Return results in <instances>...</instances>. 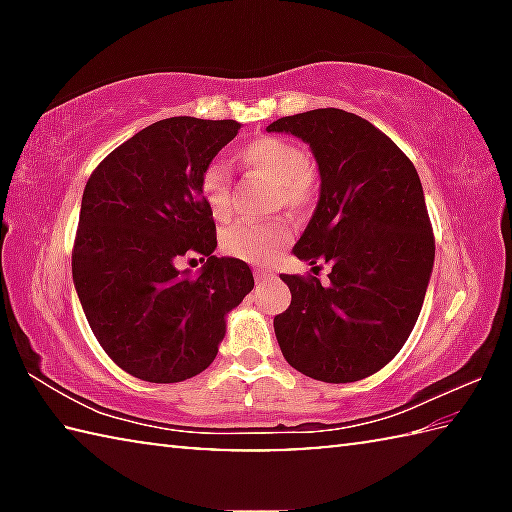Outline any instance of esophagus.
<instances>
[{"label": "esophagus", "instance_id": "esophagus-1", "mask_svg": "<svg viewBox=\"0 0 512 512\" xmlns=\"http://www.w3.org/2000/svg\"><path fill=\"white\" fill-rule=\"evenodd\" d=\"M271 277H273V273L271 271H264V268H257V271H255V280L259 284L266 282V280H271Z\"/></svg>", "mask_w": 512, "mask_h": 512}]
</instances>
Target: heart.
Segmentation results:
<instances>
[{"label": "heart", "instance_id": "heart-1", "mask_svg": "<svg viewBox=\"0 0 512 512\" xmlns=\"http://www.w3.org/2000/svg\"><path fill=\"white\" fill-rule=\"evenodd\" d=\"M237 160L246 169L275 183L277 201L300 210L316 194V169L305 160L296 144L280 137H259L241 146ZM201 196L214 219L225 221L232 214L230 169L221 160L207 164L201 173ZM291 230L284 221L237 223L223 235V250L250 264H268L289 244Z\"/></svg>", "mask_w": 512, "mask_h": 512}]
</instances>
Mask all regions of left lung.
<instances>
[{
    "instance_id": "left-lung-1",
    "label": "left lung",
    "mask_w": 512,
    "mask_h": 512,
    "mask_svg": "<svg viewBox=\"0 0 512 512\" xmlns=\"http://www.w3.org/2000/svg\"><path fill=\"white\" fill-rule=\"evenodd\" d=\"M266 131L296 135L314 153L318 205L293 255L332 266L327 287L282 275L291 305L273 327L284 359L327 384L375 375L413 332L436 257L418 171L391 137L339 108Z\"/></svg>"
}]
</instances>
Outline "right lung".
I'll return each mask as SVG.
<instances>
[{
	"label": "right lung",
	"mask_w": 512,
	"mask_h": 512,
	"mask_svg": "<svg viewBox=\"0 0 512 512\" xmlns=\"http://www.w3.org/2000/svg\"><path fill=\"white\" fill-rule=\"evenodd\" d=\"M235 119L171 117L117 146L88 180L72 253L85 318L121 370L153 384L214 361L225 318L255 287L237 257H216L201 173L235 140ZM208 262L196 276L179 259Z\"/></svg>",
	"instance_id": "obj_1"
}]
</instances>
